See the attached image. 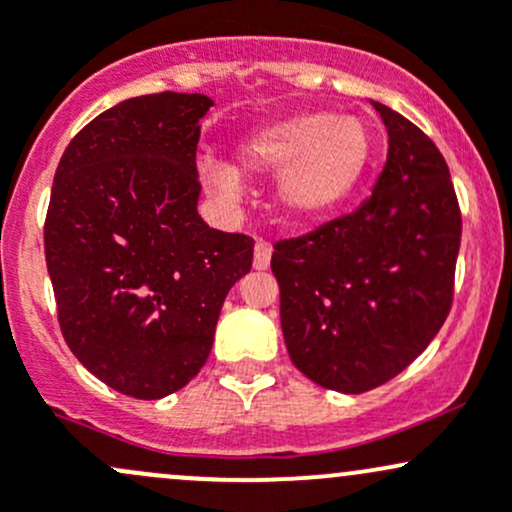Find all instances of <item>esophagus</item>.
<instances>
[{
	"label": "esophagus",
	"instance_id": "34e87169",
	"mask_svg": "<svg viewBox=\"0 0 512 512\" xmlns=\"http://www.w3.org/2000/svg\"><path fill=\"white\" fill-rule=\"evenodd\" d=\"M271 256H273V246L268 241H256L254 246V268L256 271H266L271 266Z\"/></svg>",
	"mask_w": 512,
	"mask_h": 512
}]
</instances>
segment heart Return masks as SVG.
Instances as JSON below:
<instances>
[{"mask_svg":"<svg viewBox=\"0 0 512 512\" xmlns=\"http://www.w3.org/2000/svg\"><path fill=\"white\" fill-rule=\"evenodd\" d=\"M371 161V139L364 122L329 112H302L251 131L236 163L244 173L276 175V202L293 222H315L334 212L356 190ZM202 180L214 197L234 202L239 175L234 168L207 161Z\"/></svg>","mask_w":512,"mask_h":512,"instance_id":"b5f03b06","label":"heart"}]
</instances>
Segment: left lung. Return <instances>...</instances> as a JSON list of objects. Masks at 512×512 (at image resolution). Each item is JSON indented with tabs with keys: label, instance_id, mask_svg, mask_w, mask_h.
<instances>
[{
	"label": "left lung",
	"instance_id": "obj_1",
	"mask_svg": "<svg viewBox=\"0 0 512 512\" xmlns=\"http://www.w3.org/2000/svg\"><path fill=\"white\" fill-rule=\"evenodd\" d=\"M388 158L359 210L273 246L280 327L293 364L317 386L366 393L405 371L454 298L461 210L439 148L373 102Z\"/></svg>",
	"mask_w": 512,
	"mask_h": 512
}]
</instances>
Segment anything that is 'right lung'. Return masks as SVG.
Returning <instances> with one entry per match:
<instances>
[{
    "instance_id": "1",
    "label": "right lung",
    "mask_w": 512,
    "mask_h": 512,
    "mask_svg": "<svg viewBox=\"0 0 512 512\" xmlns=\"http://www.w3.org/2000/svg\"><path fill=\"white\" fill-rule=\"evenodd\" d=\"M205 95L134 97L75 134L43 224L58 324L70 351L119 393L158 400L210 356L229 288L254 239L197 214Z\"/></svg>"
}]
</instances>
